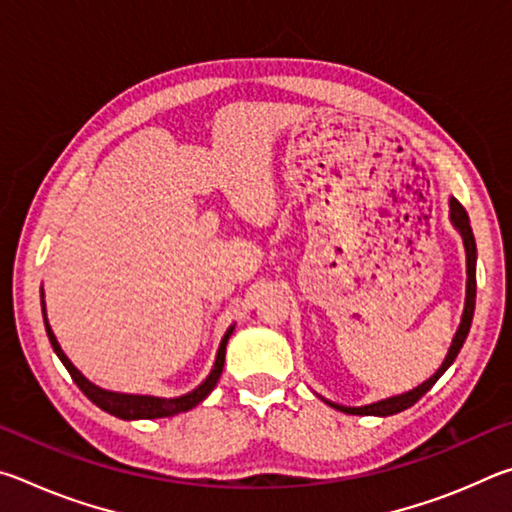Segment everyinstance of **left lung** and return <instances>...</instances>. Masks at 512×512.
Returning a JSON list of instances; mask_svg holds the SVG:
<instances>
[{
  "instance_id": "obj_1",
  "label": "left lung",
  "mask_w": 512,
  "mask_h": 512,
  "mask_svg": "<svg viewBox=\"0 0 512 512\" xmlns=\"http://www.w3.org/2000/svg\"><path fill=\"white\" fill-rule=\"evenodd\" d=\"M449 221L454 223V228L461 232L463 237V246H465V257H467V289H465V309H463V316H461V325H458L456 334H454V341L449 345V352L443 361V366H440L433 375L422 381L418 388H413L409 393H402V395H395V397H386V400H379V402H372L366 406H341V404H334L325 400L329 406H334V409H339L343 413H350V415H381V418H386V415H395L404 409H409L415 402L420 400V397L429 391V388L436 384V381L443 377V372L452 366L454 359L458 357V352H461L463 343L467 339V332H470V325H472V316H474V302H476V244H474V235H472V228H470V216H467L465 207L456 201V198H449Z\"/></svg>"
}]
</instances>
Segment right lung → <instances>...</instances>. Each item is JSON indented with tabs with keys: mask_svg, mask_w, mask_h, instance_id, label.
Returning a JSON list of instances; mask_svg holds the SVG:
<instances>
[{
	"mask_svg": "<svg viewBox=\"0 0 512 512\" xmlns=\"http://www.w3.org/2000/svg\"><path fill=\"white\" fill-rule=\"evenodd\" d=\"M42 296V291H40ZM42 318H45V327H47V336H49V343L54 352L58 354V359L63 361V366L67 368L69 375L76 381V386L81 388L88 397L90 402H94L110 415H115V418L121 420H155V418H171V415H178V413H185L189 409H194L196 404H201L207 395L212 393V388L216 386V381H219L221 372H223V363H225V345H228V339L232 334V325L225 336L221 339L219 345V352H216V361H214V368L210 370V375L205 377L203 384H198L192 393H185L180 397H153V395H128V393H115V391H106V388H99L97 384H92L90 379H85L81 375V370L74 366L72 361L67 359V354L60 348L54 332H51L49 327V320H47V311H45V300H42Z\"/></svg>",
	"mask_w": 512,
	"mask_h": 512,
	"instance_id": "add662e5",
	"label": "right lung"
}]
</instances>
